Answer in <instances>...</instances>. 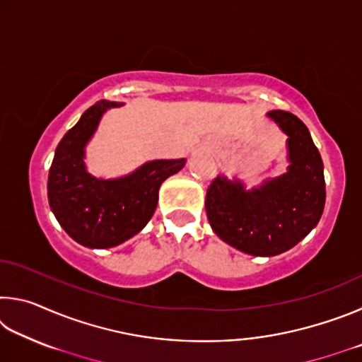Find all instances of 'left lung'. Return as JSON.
Listing matches in <instances>:
<instances>
[{"label": "left lung", "mask_w": 362, "mask_h": 362, "mask_svg": "<svg viewBox=\"0 0 362 362\" xmlns=\"http://www.w3.org/2000/svg\"><path fill=\"white\" fill-rule=\"evenodd\" d=\"M268 116L289 136V170L252 192L240 180L217 177L206 194L212 230L230 246L260 257L286 252L303 240L320 222L326 201L322 159L308 127L284 110Z\"/></svg>", "instance_id": "left-lung-1"}]
</instances>
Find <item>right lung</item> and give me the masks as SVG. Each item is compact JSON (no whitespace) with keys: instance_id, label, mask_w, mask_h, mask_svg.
<instances>
[{"instance_id":"add662e5","label":"right lung","mask_w":362,"mask_h":362,"mask_svg":"<svg viewBox=\"0 0 362 362\" xmlns=\"http://www.w3.org/2000/svg\"><path fill=\"white\" fill-rule=\"evenodd\" d=\"M118 105L99 100L86 110L59 142L49 169V206L69 236L86 247H113L137 235L156 209L161 183L185 166L183 158L158 159L116 180H99L86 173L84 145L102 113Z\"/></svg>"}]
</instances>
